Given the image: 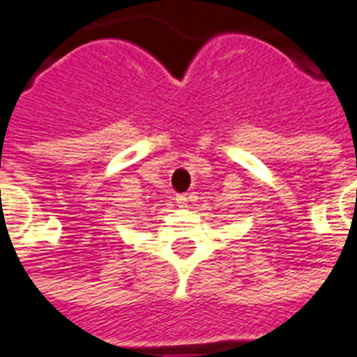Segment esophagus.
Here are the masks:
<instances>
[{
	"mask_svg": "<svg viewBox=\"0 0 357 357\" xmlns=\"http://www.w3.org/2000/svg\"><path fill=\"white\" fill-rule=\"evenodd\" d=\"M176 201H178V204L181 206V208H185L187 202H189V197H187V195H178V197H176Z\"/></svg>",
	"mask_w": 357,
	"mask_h": 357,
	"instance_id": "1",
	"label": "esophagus"
}]
</instances>
